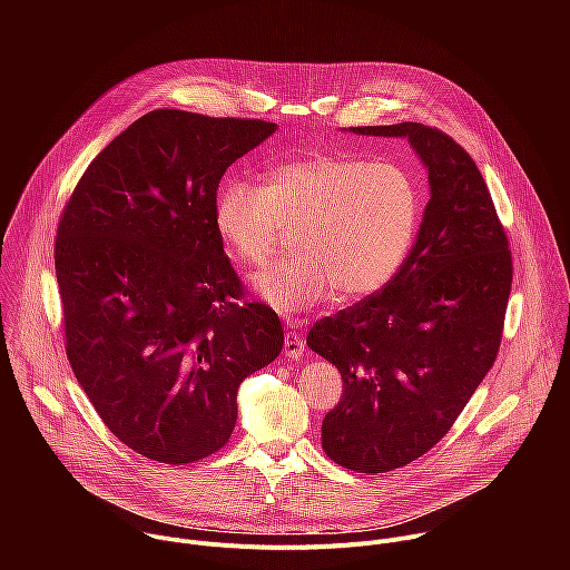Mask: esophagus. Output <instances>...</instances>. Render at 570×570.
I'll use <instances>...</instances> for the list:
<instances>
[{
    "label": "esophagus",
    "mask_w": 570,
    "mask_h": 570,
    "mask_svg": "<svg viewBox=\"0 0 570 570\" xmlns=\"http://www.w3.org/2000/svg\"><path fill=\"white\" fill-rule=\"evenodd\" d=\"M306 352V345L304 341L297 336V334H286L284 336V354L288 361H299Z\"/></svg>",
    "instance_id": "esophagus-1"
}]
</instances>
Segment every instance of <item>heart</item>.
I'll list each match as a JSON object with an SVG mask.
<instances>
[{
	"label": "heart",
	"instance_id": "obj_1",
	"mask_svg": "<svg viewBox=\"0 0 570 570\" xmlns=\"http://www.w3.org/2000/svg\"><path fill=\"white\" fill-rule=\"evenodd\" d=\"M422 191L396 161L315 153L273 167L264 185L229 183L214 207L216 229L240 264L262 266L279 234L293 232L295 257L253 277L255 295L295 315L338 291L358 299L381 291L409 257Z\"/></svg>",
	"mask_w": 570,
	"mask_h": 570
}]
</instances>
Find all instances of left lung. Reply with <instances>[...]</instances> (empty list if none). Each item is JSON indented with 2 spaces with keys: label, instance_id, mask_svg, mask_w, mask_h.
Segmentation results:
<instances>
[{
  "label": "left lung",
  "instance_id": "8db88e82",
  "mask_svg": "<svg viewBox=\"0 0 570 570\" xmlns=\"http://www.w3.org/2000/svg\"><path fill=\"white\" fill-rule=\"evenodd\" d=\"M350 130L409 139L431 187L399 273L306 336L343 376V396L322 420L324 453L345 469L383 473L433 449L494 365L512 257L490 189L449 135L415 121Z\"/></svg>",
  "mask_w": 570,
  "mask_h": 570
}]
</instances>
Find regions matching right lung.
Listing matches in <instances>:
<instances>
[{"mask_svg":"<svg viewBox=\"0 0 570 570\" xmlns=\"http://www.w3.org/2000/svg\"><path fill=\"white\" fill-rule=\"evenodd\" d=\"M277 130L153 110L78 180L58 223L67 358L104 424L144 458L225 446L240 381L284 345L277 313L243 302L214 223L229 165Z\"/></svg>","mask_w":570,"mask_h":570,"instance_id":"add662e5","label":"right lung"}]
</instances>
